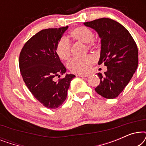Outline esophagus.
<instances>
[{
    "label": "esophagus",
    "instance_id": "1",
    "mask_svg": "<svg viewBox=\"0 0 146 146\" xmlns=\"http://www.w3.org/2000/svg\"><path fill=\"white\" fill-rule=\"evenodd\" d=\"M77 76H80V77H88L89 74H76Z\"/></svg>",
    "mask_w": 146,
    "mask_h": 146
}]
</instances>
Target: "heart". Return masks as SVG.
Masks as SVG:
<instances>
[{
	"label": "heart",
	"mask_w": 146,
	"mask_h": 146,
	"mask_svg": "<svg viewBox=\"0 0 146 146\" xmlns=\"http://www.w3.org/2000/svg\"><path fill=\"white\" fill-rule=\"evenodd\" d=\"M70 36L74 40L87 44V46L90 48L94 44L93 38L94 33L85 27H78L70 32ZM56 54L60 58L67 60L71 56V44L66 38L62 37L60 39L56 45ZM95 62V58L88 55L82 58H74L67 64V67L72 72L84 74L90 68L91 66Z\"/></svg>",
	"instance_id": "heart-1"
}]
</instances>
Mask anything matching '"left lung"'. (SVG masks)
I'll return each mask as SVG.
<instances>
[{"label":"left lung","mask_w":146,"mask_h":146,"mask_svg":"<svg viewBox=\"0 0 146 146\" xmlns=\"http://www.w3.org/2000/svg\"><path fill=\"white\" fill-rule=\"evenodd\" d=\"M94 30L101 40L98 64L107 66L104 74L98 73L100 84L96 92L107 99L117 97L135 73L138 64V50L128 31L121 24L108 18L84 23Z\"/></svg>","instance_id":"left-lung-1"}]
</instances>
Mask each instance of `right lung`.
Returning a JSON list of instances; mask_svg holds the SVG:
<instances>
[{"label": "right lung", "mask_w": 146, "mask_h": 146, "mask_svg": "<svg viewBox=\"0 0 146 146\" xmlns=\"http://www.w3.org/2000/svg\"><path fill=\"white\" fill-rule=\"evenodd\" d=\"M68 27L42 30L30 38L22 49L19 67L23 80L34 97L45 107L56 109L62 104L75 75L66 72L56 54V45Z\"/></svg>", "instance_id": "1"}]
</instances>
